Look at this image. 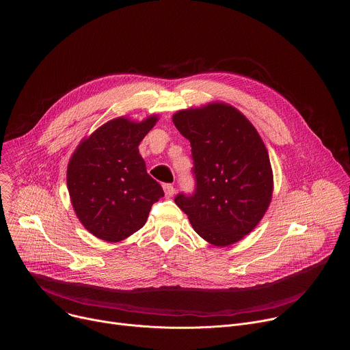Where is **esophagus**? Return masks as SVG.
<instances>
[{"mask_svg": "<svg viewBox=\"0 0 350 350\" xmlns=\"http://www.w3.org/2000/svg\"><path fill=\"white\" fill-rule=\"evenodd\" d=\"M163 189H164V194H165V197H168V198H170V197H172V196L175 194V189H174V186H172V185H168V183H167V185H164V186H163Z\"/></svg>", "mask_w": 350, "mask_h": 350, "instance_id": "esophagus-1", "label": "esophagus"}]
</instances>
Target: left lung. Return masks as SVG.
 <instances>
[{
    "label": "left lung",
    "mask_w": 350,
    "mask_h": 350,
    "mask_svg": "<svg viewBox=\"0 0 350 350\" xmlns=\"http://www.w3.org/2000/svg\"><path fill=\"white\" fill-rule=\"evenodd\" d=\"M172 121L191 144L196 178L194 194H179L175 203L207 243L228 247L240 241L272 200L273 175L260 135L224 102L179 110Z\"/></svg>",
    "instance_id": "obj_1"
}]
</instances>
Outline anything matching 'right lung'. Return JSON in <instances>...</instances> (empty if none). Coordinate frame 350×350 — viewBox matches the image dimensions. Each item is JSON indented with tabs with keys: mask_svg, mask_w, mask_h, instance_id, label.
Segmentation results:
<instances>
[{
	"mask_svg": "<svg viewBox=\"0 0 350 350\" xmlns=\"http://www.w3.org/2000/svg\"><path fill=\"white\" fill-rule=\"evenodd\" d=\"M157 120H110L83 139L68 161L71 204L82 225L100 240L117 243L142 229L152 204L164 197L139 153Z\"/></svg>",
	"mask_w": 350,
	"mask_h": 350,
	"instance_id": "right-lung-1",
	"label": "right lung"
}]
</instances>
